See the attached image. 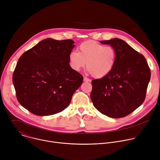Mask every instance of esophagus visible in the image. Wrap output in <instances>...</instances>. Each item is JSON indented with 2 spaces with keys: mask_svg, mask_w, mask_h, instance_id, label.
Here are the masks:
<instances>
[{
  "mask_svg": "<svg viewBox=\"0 0 160 160\" xmlns=\"http://www.w3.org/2000/svg\"><path fill=\"white\" fill-rule=\"evenodd\" d=\"M84 81H85V82H90L91 80L90 79L87 78V77H84Z\"/></svg>",
  "mask_w": 160,
  "mask_h": 160,
  "instance_id": "1",
  "label": "esophagus"
}]
</instances>
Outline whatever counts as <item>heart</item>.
Wrapping results in <instances>:
<instances>
[{"label":"heart","instance_id":"obj_1","mask_svg":"<svg viewBox=\"0 0 160 160\" xmlns=\"http://www.w3.org/2000/svg\"><path fill=\"white\" fill-rule=\"evenodd\" d=\"M117 59V52L112 46H104L93 41L82 43L78 52L72 51L69 54L71 68L79 71L84 67L95 78H102L112 71Z\"/></svg>","mask_w":160,"mask_h":160}]
</instances>
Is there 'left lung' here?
I'll return each mask as SVG.
<instances>
[{
    "label": "left lung",
    "mask_w": 160,
    "mask_h": 160,
    "mask_svg": "<svg viewBox=\"0 0 160 160\" xmlns=\"http://www.w3.org/2000/svg\"><path fill=\"white\" fill-rule=\"evenodd\" d=\"M116 50L115 65L108 75L92 81L91 100L101 113L122 118L143 102L151 79V70L145 57L125 41L118 38L100 42Z\"/></svg>",
    "instance_id": "8db88e82"
}]
</instances>
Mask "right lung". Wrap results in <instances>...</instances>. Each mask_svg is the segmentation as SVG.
<instances>
[{
    "label": "right lung",
    "mask_w": 160,
    "mask_h": 160,
    "mask_svg": "<svg viewBox=\"0 0 160 160\" xmlns=\"http://www.w3.org/2000/svg\"><path fill=\"white\" fill-rule=\"evenodd\" d=\"M72 40L45 39L24 52L13 74L19 103L39 116L62 112L81 87L82 76L69 64Z\"/></svg>",
    "instance_id": "obj_1"
}]
</instances>
